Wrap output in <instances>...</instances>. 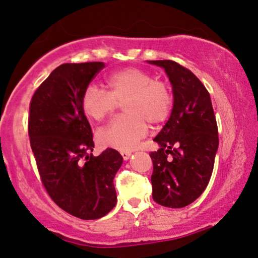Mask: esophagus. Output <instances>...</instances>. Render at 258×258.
<instances>
[{"label": "esophagus", "instance_id": "obj_1", "mask_svg": "<svg viewBox=\"0 0 258 258\" xmlns=\"http://www.w3.org/2000/svg\"><path fill=\"white\" fill-rule=\"evenodd\" d=\"M120 153H121L122 158L125 159V161H127V159H130V157H131V156H132V153L130 152V151H121Z\"/></svg>", "mask_w": 258, "mask_h": 258}]
</instances>
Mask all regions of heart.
<instances>
[{
  "instance_id": "1",
  "label": "heart",
  "mask_w": 258,
  "mask_h": 258,
  "mask_svg": "<svg viewBox=\"0 0 258 258\" xmlns=\"http://www.w3.org/2000/svg\"><path fill=\"white\" fill-rule=\"evenodd\" d=\"M108 91L89 84L82 94L81 105L88 118L100 121L123 103L126 115L116 116L97 132V140L107 148L131 151L148 133L149 121L157 125L170 113L172 97L164 83L149 73L127 68L107 77Z\"/></svg>"
}]
</instances>
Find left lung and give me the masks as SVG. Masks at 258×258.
Here are the masks:
<instances>
[{"label":"left lung","instance_id":"obj_1","mask_svg":"<svg viewBox=\"0 0 258 258\" xmlns=\"http://www.w3.org/2000/svg\"><path fill=\"white\" fill-rule=\"evenodd\" d=\"M162 68L171 84L170 118L153 139L152 199L164 207L182 208L206 189L219 139L210 93L190 70L172 60H146Z\"/></svg>","mask_w":258,"mask_h":258}]
</instances>
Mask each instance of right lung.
Wrapping results in <instances>:
<instances>
[{"mask_svg":"<svg viewBox=\"0 0 258 258\" xmlns=\"http://www.w3.org/2000/svg\"><path fill=\"white\" fill-rule=\"evenodd\" d=\"M102 61L61 64L40 84L29 106L28 135L42 184L61 210L99 219L116 205L114 177L122 156L107 149L93 156V133L81 105Z\"/></svg>","mask_w":258,"mask_h":258,"instance_id":"add662e5","label":"right lung"}]
</instances>
